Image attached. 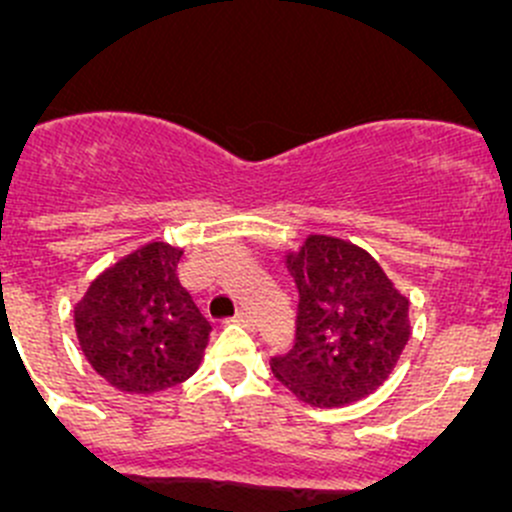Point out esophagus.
Here are the masks:
<instances>
[{
    "label": "esophagus",
    "mask_w": 512,
    "mask_h": 512,
    "mask_svg": "<svg viewBox=\"0 0 512 512\" xmlns=\"http://www.w3.org/2000/svg\"><path fill=\"white\" fill-rule=\"evenodd\" d=\"M236 323L244 328H249V331H254L256 328V318L251 316V313H239V316H236Z\"/></svg>",
    "instance_id": "1"
}]
</instances>
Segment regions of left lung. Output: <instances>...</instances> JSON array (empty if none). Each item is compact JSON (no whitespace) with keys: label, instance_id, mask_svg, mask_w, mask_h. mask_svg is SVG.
<instances>
[{"label":"left lung","instance_id":"8db88e82","mask_svg":"<svg viewBox=\"0 0 512 512\" xmlns=\"http://www.w3.org/2000/svg\"><path fill=\"white\" fill-rule=\"evenodd\" d=\"M298 288L296 343L273 376L316 408H341L388 381L411 338L408 298L366 249L308 234L286 254Z\"/></svg>","mask_w":512,"mask_h":512}]
</instances>
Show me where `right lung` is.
<instances>
[{
	"mask_svg": "<svg viewBox=\"0 0 512 512\" xmlns=\"http://www.w3.org/2000/svg\"><path fill=\"white\" fill-rule=\"evenodd\" d=\"M184 249L149 241L99 273L74 306L79 346L111 386L159 393L199 368L211 321L179 281Z\"/></svg>",
	"mask_w": 512,
	"mask_h": 512,
	"instance_id": "add662e5",
	"label": "right lung"
}]
</instances>
